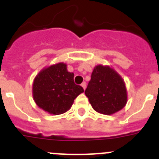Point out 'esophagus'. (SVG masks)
I'll return each instance as SVG.
<instances>
[{
    "label": "esophagus",
    "instance_id": "esophagus-1",
    "mask_svg": "<svg viewBox=\"0 0 159 159\" xmlns=\"http://www.w3.org/2000/svg\"><path fill=\"white\" fill-rule=\"evenodd\" d=\"M81 86H82V88H84V90L86 89V87H87V84H86V82H83V83H82V84H81Z\"/></svg>",
    "mask_w": 159,
    "mask_h": 159
}]
</instances>
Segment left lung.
<instances>
[{
    "instance_id": "1",
    "label": "left lung",
    "mask_w": 159,
    "mask_h": 159,
    "mask_svg": "<svg viewBox=\"0 0 159 159\" xmlns=\"http://www.w3.org/2000/svg\"><path fill=\"white\" fill-rule=\"evenodd\" d=\"M85 95L95 111L110 116L122 110L127 102L123 79L110 66L94 67Z\"/></svg>"
}]
</instances>
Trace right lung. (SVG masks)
Returning <instances> with one entry per match:
<instances>
[{
    "mask_svg": "<svg viewBox=\"0 0 159 159\" xmlns=\"http://www.w3.org/2000/svg\"><path fill=\"white\" fill-rule=\"evenodd\" d=\"M83 92L82 87L74 83V73L67 71L64 63L43 68L32 84V96L36 105L53 116L67 111L74 99Z\"/></svg>",
    "mask_w": 159,
    "mask_h": 159,
    "instance_id": "obj_1",
    "label": "right lung"
}]
</instances>
